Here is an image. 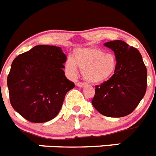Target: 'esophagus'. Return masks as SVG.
<instances>
[{"label": "esophagus", "instance_id": "esophagus-1", "mask_svg": "<svg viewBox=\"0 0 156 156\" xmlns=\"http://www.w3.org/2000/svg\"><path fill=\"white\" fill-rule=\"evenodd\" d=\"M76 86H78V87H84V86H86V83H83V82H78V83H76Z\"/></svg>", "mask_w": 156, "mask_h": 156}]
</instances>
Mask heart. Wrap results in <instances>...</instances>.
Masks as SVG:
<instances>
[{"label": "heart", "mask_w": 156, "mask_h": 156, "mask_svg": "<svg viewBox=\"0 0 156 156\" xmlns=\"http://www.w3.org/2000/svg\"><path fill=\"white\" fill-rule=\"evenodd\" d=\"M77 66L83 72V78L91 83H100L112 75L116 67V59L112 53H105L97 48H78L74 52V60L69 58L67 69L76 73Z\"/></svg>", "instance_id": "1"}]
</instances>
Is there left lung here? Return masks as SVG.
I'll return each instance as SVG.
<instances>
[{
    "label": "left lung",
    "mask_w": 156,
    "mask_h": 156,
    "mask_svg": "<svg viewBox=\"0 0 156 156\" xmlns=\"http://www.w3.org/2000/svg\"><path fill=\"white\" fill-rule=\"evenodd\" d=\"M104 45L114 51L116 67L110 79L95 87L92 104L105 116H126L146 93L147 68L139 50L124 41H109Z\"/></svg>",
    "instance_id": "8db88e82"
}]
</instances>
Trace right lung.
Masks as SVG:
<instances>
[{
	"label": "right lung",
	"mask_w": 156,
	"mask_h": 156,
	"mask_svg": "<svg viewBox=\"0 0 156 156\" xmlns=\"http://www.w3.org/2000/svg\"><path fill=\"white\" fill-rule=\"evenodd\" d=\"M66 60L61 48L51 45H37L16 56L7 78L14 110L33 123L54 119L75 87L64 75Z\"/></svg>",
	"instance_id": "1"
}]
</instances>
